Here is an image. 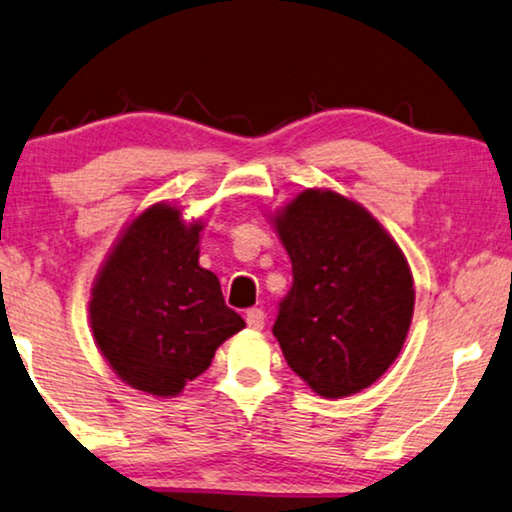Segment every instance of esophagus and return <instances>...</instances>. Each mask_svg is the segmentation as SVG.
Wrapping results in <instances>:
<instances>
[{
	"label": "esophagus",
	"instance_id": "34e87169",
	"mask_svg": "<svg viewBox=\"0 0 512 512\" xmlns=\"http://www.w3.org/2000/svg\"><path fill=\"white\" fill-rule=\"evenodd\" d=\"M247 324H249V328H254V331H261V328L265 326V312L258 310V307L249 310L247 312Z\"/></svg>",
	"mask_w": 512,
	"mask_h": 512
}]
</instances>
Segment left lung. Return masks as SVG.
<instances>
[{
	"mask_svg": "<svg viewBox=\"0 0 512 512\" xmlns=\"http://www.w3.org/2000/svg\"><path fill=\"white\" fill-rule=\"evenodd\" d=\"M270 221L293 265L272 326L286 363L314 394H359L387 373L408 338V258L366 207L331 188H305Z\"/></svg>",
	"mask_w": 512,
	"mask_h": 512,
	"instance_id": "1",
	"label": "left lung"
}]
</instances>
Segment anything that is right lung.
I'll use <instances>...</instances> for the list:
<instances>
[{"label":"right lung","instance_id":"1","mask_svg":"<svg viewBox=\"0 0 512 512\" xmlns=\"http://www.w3.org/2000/svg\"><path fill=\"white\" fill-rule=\"evenodd\" d=\"M205 221L156 202L125 223L90 289V328L111 370L132 389L172 398L205 373L244 319L200 265Z\"/></svg>","mask_w":512,"mask_h":512}]
</instances>
